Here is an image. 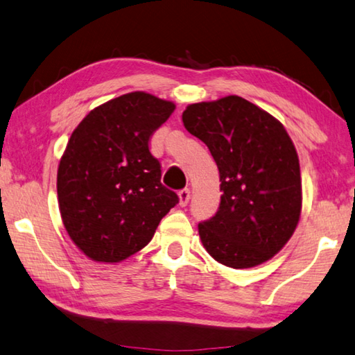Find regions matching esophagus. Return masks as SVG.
Wrapping results in <instances>:
<instances>
[{
  "label": "esophagus",
  "instance_id": "obj_1",
  "mask_svg": "<svg viewBox=\"0 0 355 355\" xmlns=\"http://www.w3.org/2000/svg\"><path fill=\"white\" fill-rule=\"evenodd\" d=\"M178 196H179V206L185 207L189 204V201H190V190L189 189H184V190L179 191Z\"/></svg>",
  "mask_w": 355,
  "mask_h": 355
}]
</instances>
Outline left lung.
Masks as SVG:
<instances>
[{
    "label": "left lung",
    "mask_w": 355,
    "mask_h": 355,
    "mask_svg": "<svg viewBox=\"0 0 355 355\" xmlns=\"http://www.w3.org/2000/svg\"><path fill=\"white\" fill-rule=\"evenodd\" d=\"M182 121L220 171L218 212L198 226L202 246L229 268L265 263L287 245L302 209L300 159L288 132L237 95L189 104Z\"/></svg>",
    "instance_id": "obj_1"
}]
</instances>
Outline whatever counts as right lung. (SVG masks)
Wrapping results in <instances>:
<instances>
[{
	"instance_id": "add662e5",
	"label": "right lung",
	"mask_w": 355,
	"mask_h": 355,
	"mask_svg": "<svg viewBox=\"0 0 355 355\" xmlns=\"http://www.w3.org/2000/svg\"><path fill=\"white\" fill-rule=\"evenodd\" d=\"M174 109L130 92L90 110L73 130L58 168V201L67 234L93 262L120 263L143 250L178 204L148 148Z\"/></svg>"
}]
</instances>
